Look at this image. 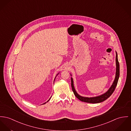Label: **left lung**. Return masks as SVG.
<instances>
[{
    "instance_id": "8db88e82",
    "label": "left lung",
    "mask_w": 131,
    "mask_h": 131,
    "mask_svg": "<svg viewBox=\"0 0 131 131\" xmlns=\"http://www.w3.org/2000/svg\"><path fill=\"white\" fill-rule=\"evenodd\" d=\"M116 76H115V78L114 79V81L111 85L110 88L109 89V90L107 91L105 93L102 94L100 96H96V97H85L81 96L80 95H79L76 91L75 89L74 86V81L72 77H71V86H72V90L73 91V93L75 95V96L80 101L86 103H93V104H96V103H101L103 101L106 100L111 95L113 94L114 91L115 90L116 87L117 85L118 81L119 78V76H120V65H119V63L118 61V54L117 52L116 51ZM71 76H72V75L71 74Z\"/></svg>"
}]
</instances>
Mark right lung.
I'll return each mask as SVG.
<instances>
[{
    "label": "right lung",
    "instance_id": "obj_1",
    "mask_svg": "<svg viewBox=\"0 0 131 131\" xmlns=\"http://www.w3.org/2000/svg\"><path fill=\"white\" fill-rule=\"evenodd\" d=\"M58 74H59V73H58ZM58 74H57V75H56V77H55V78H56V76H57V75H58ZM55 79H54V80H55ZM51 97H50V98H51ZM50 99H49V100H48V101H47V102H48V101H49V100H50ZM46 103V102H45V103H44V104H45V103Z\"/></svg>",
    "mask_w": 131,
    "mask_h": 131
}]
</instances>
